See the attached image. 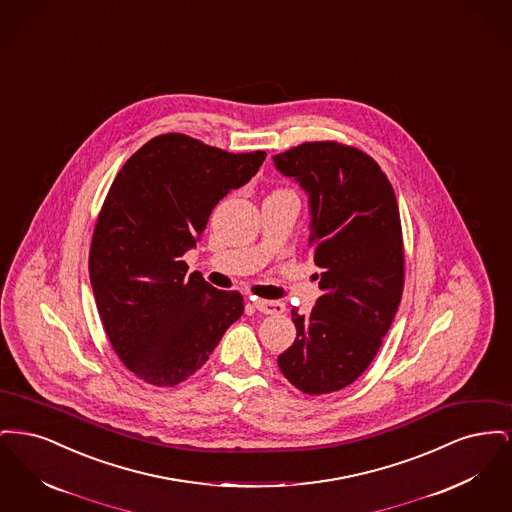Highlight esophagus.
Returning a JSON list of instances; mask_svg holds the SVG:
<instances>
[{"label": "esophagus", "instance_id": "obj_1", "mask_svg": "<svg viewBox=\"0 0 512 512\" xmlns=\"http://www.w3.org/2000/svg\"><path fill=\"white\" fill-rule=\"evenodd\" d=\"M253 305L257 311H261L263 315H280L284 313V303L282 301H270V299H257L253 297Z\"/></svg>", "mask_w": 512, "mask_h": 512}]
</instances>
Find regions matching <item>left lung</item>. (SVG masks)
Wrapping results in <instances>:
<instances>
[{"label": "left lung", "instance_id": "8db88e82", "mask_svg": "<svg viewBox=\"0 0 512 512\" xmlns=\"http://www.w3.org/2000/svg\"><path fill=\"white\" fill-rule=\"evenodd\" d=\"M274 165L309 194L322 290L309 315L292 309L297 336L278 366L307 395L343 390L376 357L403 295L395 192L370 155L340 142H305L274 155Z\"/></svg>", "mask_w": 512, "mask_h": 512}]
</instances>
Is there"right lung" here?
<instances>
[{"mask_svg":"<svg viewBox=\"0 0 512 512\" xmlns=\"http://www.w3.org/2000/svg\"><path fill=\"white\" fill-rule=\"evenodd\" d=\"M265 157L171 132L140 147L113 180L92 236L90 280L115 353L146 384L172 388L190 378L242 317V293L188 276L182 257L215 205Z\"/></svg>","mask_w":512,"mask_h":512,"instance_id":"1","label":"right lung"}]
</instances>
